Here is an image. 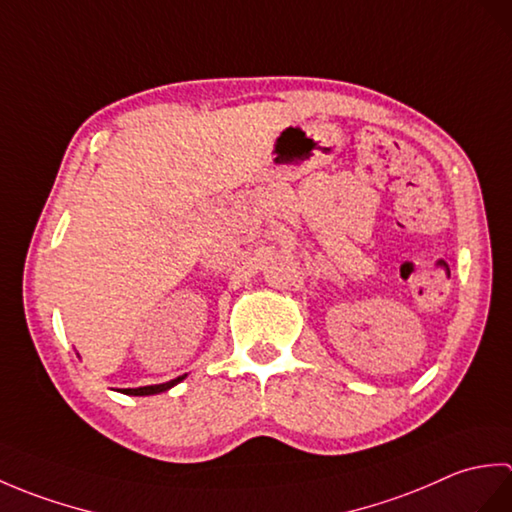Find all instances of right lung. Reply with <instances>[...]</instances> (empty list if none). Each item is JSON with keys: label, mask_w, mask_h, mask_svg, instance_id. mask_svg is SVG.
Wrapping results in <instances>:
<instances>
[{"label": "right lung", "mask_w": 512, "mask_h": 512, "mask_svg": "<svg viewBox=\"0 0 512 512\" xmlns=\"http://www.w3.org/2000/svg\"><path fill=\"white\" fill-rule=\"evenodd\" d=\"M184 378H187V374L173 378V380H169V383L147 385V387H136V389H123V394H127V396H154V394H162V391H169L171 387H176L178 383H182Z\"/></svg>", "instance_id": "right-lung-1"}]
</instances>
